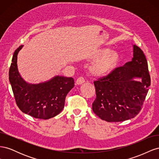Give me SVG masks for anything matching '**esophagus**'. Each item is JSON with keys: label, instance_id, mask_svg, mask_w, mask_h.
<instances>
[{"label": "esophagus", "instance_id": "esophagus-1", "mask_svg": "<svg viewBox=\"0 0 159 159\" xmlns=\"http://www.w3.org/2000/svg\"><path fill=\"white\" fill-rule=\"evenodd\" d=\"M84 82H85V79L84 77H79V78L76 80V84L78 85L82 84Z\"/></svg>", "mask_w": 159, "mask_h": 159}]
</instances>
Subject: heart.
<instances>
[{
	"label": "heart",
	"mask_w": 159,
	"mask_h": 159,
	"mask_svg": "<svg viewBox=\"0 0 159 159\" xmlns=\"http://www.w3.org/2000/svg\"><path fill=\"white\" fill-rule=\"evenodd\" d=\"M93 57L96 59L91 65L89 71L95 76H103L111 72L119 63L120 56L116 52H110L107 48L98 50Z\"/></svg>",
	"instance_id": "obj_1"
}]
</instances>
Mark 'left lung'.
I'll return each mask as SVG.
<instances>
[{"label": "left lung", "mask_w": 159, "mask_h": 159, "mask_svg": "<svg viewBox=\"0 0 159 159\" xmlns=\"http://www.w3.org/2000/svg\"><path fill=\"white\" fill-rule=\"evenodd\" d=\"M140 77L141 82L133 78ZM96 98L93 111L107 122L134 118L143 107L151 85V77L143 50L133 45V57L123 66L94 81Z\"/></svg>", "instance_id": "8db88e82"}]
</instances>
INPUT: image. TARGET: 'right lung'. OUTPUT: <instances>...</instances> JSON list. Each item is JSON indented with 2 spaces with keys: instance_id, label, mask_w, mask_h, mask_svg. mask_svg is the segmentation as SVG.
<instances>
[{
  "instance_id": "add662e5",
  "label": "right lung",
  "mask_w": 159,
  "mask_h": 159,
  "mask_svg": "<svg viewBox=\"0 0 159 159\" xmlns=\"http://www.w3.org/2000/svg\"><path fill=\"white\" fill-rule=\"evenodd\" d=\"M22 48L20 46L14 52L9 70V81L17 106L36 119L54 117L63 110L66 95L74 86V80L56 76L39 84L26 83L19 74L16 64L18 53Z\"/></svg>"
}]
</instances>
